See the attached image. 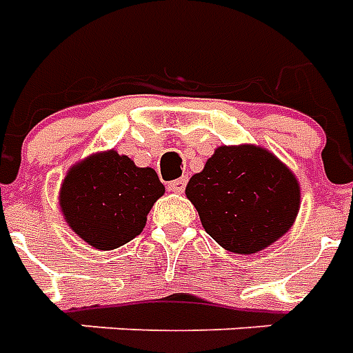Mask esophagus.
Instances as JSON below:
<instances>
[{"mask_svg": "<svg viewBox=\"0 0 353 353\" xmlns=\"http://www.w3.org/2000/svg\"><path fill=\"white\" fill-rule=\"evenodd\" d=\"M185 185H187V177H179V179H174V181H170L168 189L172 192H183Z\"/></svg>", "mask_w": 353, "mask_h": 353, "instance_id": "esophagus-1", "label": "esophagus"}]
</instances>
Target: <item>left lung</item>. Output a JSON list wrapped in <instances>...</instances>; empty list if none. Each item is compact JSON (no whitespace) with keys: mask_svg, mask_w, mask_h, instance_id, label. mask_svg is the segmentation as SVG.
Listing matches in <instances>:
<instances>
[{"mask_svg":"<svg viewBox=\"0 0 353 353\" xmlns=\"http://www.w3.org/2000/svg\"><path fill=\"white\" fill-rule=\"evenodd\" d=\"M202 227L227 252L253 255L288 232L301 208L289 166L253 143L221 145L185 189Z\"/></svg>","mask_w":353,"mask_h":353,"instance_id":"8db88e82","label":"left lung"}]
</instances>
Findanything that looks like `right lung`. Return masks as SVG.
Listing matches in <instances>:
<instances>
[{
    "label": "right lung",
    "instance_id": "obj_1",
    "mask_svg": "<svg viewBox=\"0 0 353 353\" xmlns=\"http://www.w3.org/2000/svg\"><path fill=\"white\" fill-rule=\"evenodd\" d=\"M164 194L153 168H139L115 149L88 154L68 170L58 204L68 227L94 250H117L143 230Z\"/></svg>",
    "mask_w": 353,
    "mask_h": 353
}]
</instances>
